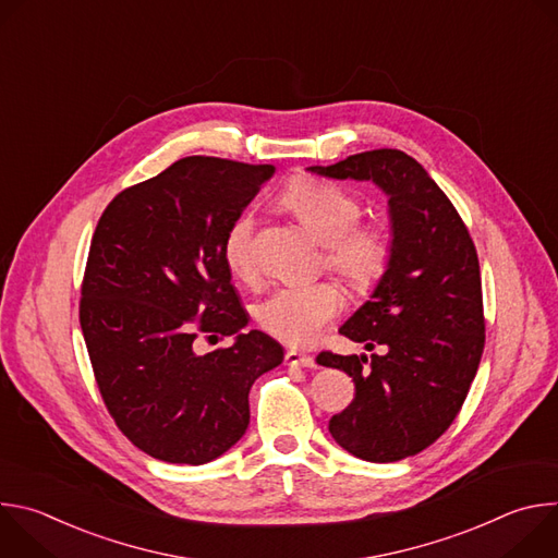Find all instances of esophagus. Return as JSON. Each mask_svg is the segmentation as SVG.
I'll list each match as a JSON object with an SVG mask.
<instances>
[{"mask_svg":"<svg viewBox=\"0 0 558 558\" xmlns=\"http://www.w3.org/2000/svg\"><path fill=\"white\" fill-rule=\"evenodd\" d=\"M284 362L289 366H300V368H315V357L313 355H306V353H298V351H287L284 355Z\"/></svg>","mask_w":558,"mask_h":558,"instance_id":"34e87169","label":"esophagus"}]
</instances>
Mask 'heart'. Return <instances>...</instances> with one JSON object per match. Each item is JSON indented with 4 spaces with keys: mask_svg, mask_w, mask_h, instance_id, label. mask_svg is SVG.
Segmentation results:
<instances>
[{
    "mask_svg": "<svg viewBox=\"0 0 558 558\" xmlns=\"http://www.w3.org/2000/svg\"><path fill=\"white\" fill-rule=\"evenodd\" d=\"M282 205L325 243V263L353 291H373L390 267L392 243L381 225H360L362 201L349 190L298 177L282 192ZM222 258L238 278L256 274L254 218L238 216L225 238ZM344 298L333 282L289 284L274 289L258 304V323L287 344H311L342 311Z\"/></svg>",
    "mask_w": 558,
    "mask_h": 558,
    "instance_id": "heart-1",
    "label": "heart"
}]
</instances>
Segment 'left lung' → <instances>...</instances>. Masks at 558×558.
<instances>
[{"instance_id": "obj_1", "label": "left lung", "mask_w": 558, "mask_h": 558, "mask_svg": "<svg viewBox=\"0 0 558 558\" xmlns=\"http://www.w3.org/2000/svg\"><path fill=\"white\" fill-rule=\"evenodd\" d=\"M338 181H373L388 196L390 267L340 333L384 355H336L317 364L355 381L353 402L329 422L351 454L388 463L417 454L454 422L480 368L486 323L480 258L439 185L400 149L353 154L306 168Z\"/></svg>"}]
</instances>
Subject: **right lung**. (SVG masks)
Returning a JSON list of instances; mask_svg holds the SVG:
<instances>
[{"instance_id": "right-lung-1", "label": "right lung", "mask_w": 558, "mask_h": 558, "mask_svg": "<svg viewBox=\"0 0 558 558\" xmlns=\"http://www.w3.org/2000/svg\"><path fill=\"white\" fill-rule=\"evenodd\" d=\"M274 166L187 156L117 194L95 229L78 323L121 433L168 463H207L250 426V390L284 349L243 329L250 313L222 258L229 225ZM234 344L201 356V333Z\"/></svg>"}]
</instances>
